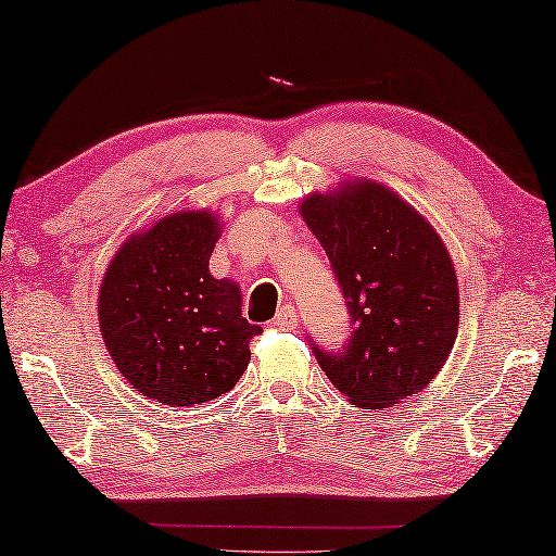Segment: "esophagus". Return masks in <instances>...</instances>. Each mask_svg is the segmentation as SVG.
<instances>
[{
	"instance_id": "obj_1",
	"label": "esophagus",
	"mask_w": 556,
	"mask_h": 556,
	"mask_svg": "<svg viewBox=\"0 0 556 556\" xmlns=\"http://www.w3.org/2000/svg\"><path fill=\"white\" fill-rule=\"evenodd\" d=\"M295 323H298V311H295L293 305H283L276 313V325L283 327V330H288V327H293Z\"/></svg>"
}]
</instances>
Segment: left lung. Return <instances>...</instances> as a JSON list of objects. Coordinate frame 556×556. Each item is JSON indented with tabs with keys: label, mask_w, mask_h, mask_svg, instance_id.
I'll list each match as a JSON object with an SVG mask.
<instances>
[{
	"label": "left lung",
	"mask_w": 556,
	"mask_h": 556,
	"mask_svg": "<svg viewBox=\"0 0 556 556\" xmlns=\"http://www.w3.org/2000/svg\"><path fill=\"white\" fill-rule=\"evenodd\" d=\"M332 263L354 325L344 352L315 350L359 408H389L433 381L458 338L451 253L429 218L375 179H344L300 202Z\"/></svg>",
	"instance_id": "obj_1"
}]
</instances>
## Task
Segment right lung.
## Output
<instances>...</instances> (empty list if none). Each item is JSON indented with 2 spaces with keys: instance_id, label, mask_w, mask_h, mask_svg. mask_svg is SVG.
Here are the masks:
<instances>
[{
  "instance_id": "1",
  "label": "right lung",
  "mask_w": 556,
  "mask_h": 556,
  "mask_svg": "<svg viewBox=\"0 0 556 556\" xmlns=\"http://www.w3.org/2000/svg\"><path fill=\"white\" fill-rule=\"evenodd\" d=\"M222 226L208 208L162 216L125 239L100 280L105 350L152 402H212L249 367V342L261 327L241 315L239 283L208 273Z\"/></svg>"
}]
</instances>
